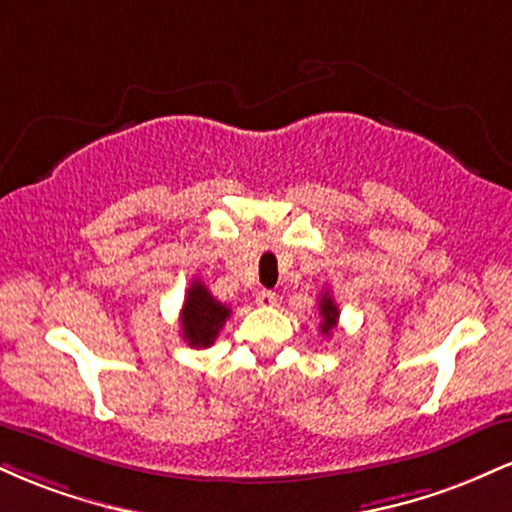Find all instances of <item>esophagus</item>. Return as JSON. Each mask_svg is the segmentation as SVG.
<instances>
[{
  "mask_svg": "<svg viewBox=\"0 0 512 512\" xmlns=\"http://www.w3.org/2000/svg\"><path fill=\"white\" fill-rule=\"evenodd\" d=\"M255 301H257V305H260V308H272V305H276V293L262 289L260 293H257Z\"/></svg>",
  "mask_w": 512,
  "mask_h": 512,
  "instance_id": "esophagus-1",
  "label": "esophagus"
}]
</instances>
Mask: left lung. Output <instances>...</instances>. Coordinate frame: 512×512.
Wrapping results in <instances>:
<instances>
[{"label": "left lung", "mask_w": 512, "mask_h": 512, "mask_svg": "<svg viewBox=\"0 0 512 512\" xmlns=\"http://www.w3.org/2000/svg\"><path fill=\"white\" fill-rule=\"evenodd\" d=\"M320 315H322V322H320V332L327 334L330 337V332L337 327V320H339V308L337 303H334V298L330 293H322L320 298Z\"/></svg>", "instance_id": "8db88e82"}]
</instances>
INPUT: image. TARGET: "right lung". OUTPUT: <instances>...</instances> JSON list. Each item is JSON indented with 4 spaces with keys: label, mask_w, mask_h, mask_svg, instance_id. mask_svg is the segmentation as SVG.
<instances>
[{
    "label": "right lung",
    "mask_w": 512,
    "mask_h": 512,
    "mask_svg": "<svg viewBox=\"0 0 512 512\" xmlns=\"http://www.w3.org/2000/svg\"><path fill=\"white\" fill-rule=\"evenodd\" d=\"M228 315H231V308L216 301L202 281H192L180 310L182 339L195 349H207L219 337Z\"/></svg>",
    "instance_id": "obj_1"
}]
</instances>
